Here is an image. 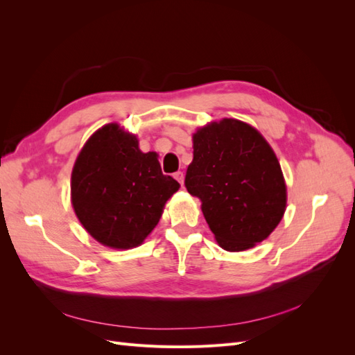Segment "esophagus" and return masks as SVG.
I'll list each match as a JSON object with an SVG mask.
<instances>
[{"mask_svg":"<svg viewBox=\"0 0 355 355\" xmlns=\"http://www.w3.org/2000/svg\"><path fill=\"white\" fill-rule=\"evenodd\" d=\"M184 173H182V171H178V173H175V179L179 182L180 185H184Z\"/></svg>","mask_w":355,"mask_h":355,"instance_id":"obj_1","label":"esophagus"}]
</instances>
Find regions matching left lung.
<instances>
[{
  "mask_svg": "<svg viewBox=\"0 0 355 355\" xmlns=\"http://www.w3.org/2000/svg\"><path fill=\"white\" fill-rule=\"evenodd\" d=\"M194 158L185 187L201 201L214 240L244 252L270 237L287 206V187L274 149L253 125L222 118L192 135Z\"/></svg>",
  "mask_w": 355,
  "mask_h": 355,
  "instance_id": "obj_1",
  "label": "left lung"
}]
</instances>
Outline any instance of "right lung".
Returning a JSON list of instances; mask_svg holds the SVG:
<instances>
[{"label":"right lung","mask_w":355,"mask_h":355,"mask_svg":"<svg viewBox=\"0 0 355 355\" xmlns=\"http://www.w3.org/2000/svg\"><path fill=\"white\" fill-rule=\"evenodd\" d=\"M179 188L163 175L157 153H142L135 133L110 123L87 139L75 159L71 202L96 241L128 250L154 231Z\"/></svg>","instance_id":"right-lung-1"}]
</instances>
